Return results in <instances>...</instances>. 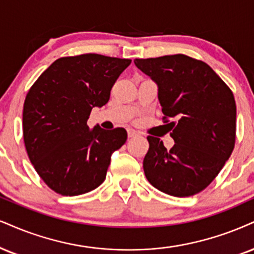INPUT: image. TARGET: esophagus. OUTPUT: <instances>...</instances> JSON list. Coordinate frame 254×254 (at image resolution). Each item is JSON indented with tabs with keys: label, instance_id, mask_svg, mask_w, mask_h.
Returning a JSON list of instances; mask_svg holds the SVG:
<instances>
[{
	"label": "esophagus",
	"instance_id": "esophagus-1",
	"mask_svg": "<svg viewBox=\"0 0 254 254\" xmlns=\"http://www.w3.org/2000/svg\"><path fill=\"white\" fill-rule=\"evenodd\" d=\"M136 135H137L136 130H134V129L128 130V137H134V136H136Z\"/></svg>",
	"mask_w": 254,
	"mask_h": 254
}]
</instances>
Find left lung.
<instances>
[{
  "label": "left lung",
  "instance_id": "left-lung-1",
  "mask_svg": "<svg viewBox=\"0 0 254 254\" xmlns=\"http://www.w3.org/2000/svg\"><path fill=\"white\" fill-rule=\"evenodd\" d=\"M134 64L158 86V99L170 122L174 146L147 136L143 159L147 180L173 196L205 190L228 160L236 142L233 93L205 62L177 54L135 59ZM168 122V121H166Z\"/></svg>",
  "mask_w": 254,
  "mask_h": 254
}]
</instances>
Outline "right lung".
Segmentation results:
<instances>
[{
	"mask_svg": "<svg viewBox=\"0 0 254 254\" xmlns=\"http://www.w3.org/2000/svg\"><path fill=\"white\" fill-rule=\"evenodd\" d=\"M128 59L83 54L58 59L41 74L23 106V139L37 174L62 195H80L106 179L111 156L126 142L125 128L87 126L108 102Z\"/></svg>",
	"mask_w": 254,
	"mask_h": 254,
	"instance_id": "1",
	"label": "right lung"
}]
</instances>
